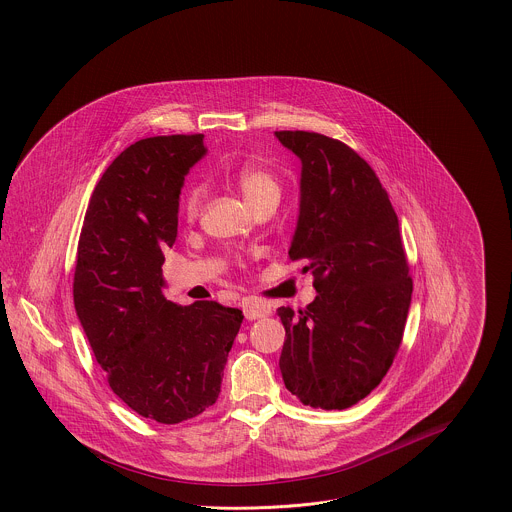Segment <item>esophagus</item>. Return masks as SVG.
<instances>
[{"instance_id": "1", "label": "esophagus", "mask_w": 512, "mask_h": 512, "mask_svg": "<svg viewBox=\"0 0 512 512\" xmlns=\"http://www.w3.org/2000/svg\"><path fill=\"white\" fill-rule=\"evenodd\" d=\"M271 312V307L267 303H257V301H245L243 303V314L247 320H257L263 318Z\"/></svg>"}]
</instances>
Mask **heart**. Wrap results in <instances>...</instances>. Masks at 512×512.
<instances>
[{
  "mask_svg": "<svg viewBox=\"0 0 512 512\" xmlns=\"http://www.w3.org/2000/svg\"><path fill=\"white\" fill-rule=\"evenodd\" d=\"M233 184L251 209L267 202L277 204L281 198V184L277 176L257 164H245L243 168H239L233 176ZM200 207H202V190L194 188L184 196L182 209L186 219L190 221L196 219L200 213Z\"/></svg>",
  "mask_w": 512,
  "mask_h": 512,
  "instance_id": "b5f03b06",
  "label": "heart"
}]
</instances>
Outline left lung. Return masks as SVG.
<instances>
[{
  "label": "left lung",
  "mask_w": 512,
  "mask_h": 512,
  "mask_svg": "<svg viewBox=\"0 0 512 512\" xmlns=\"http://www.w3.org/2000/svg\"><path fill=\"white\" fill-rule=\"evenodd\" d=\"M275 136L303 162L289 257L316 289L299 314L279 308L283 382L310 408H350L388 374L406 328L413 281L398 215L376 172L344 142L305 130Z\"/></svg>",
  "instance_id": "8db88e82"
}]
</instances>
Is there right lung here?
I'll return each mask as SVG.
<instances>
[{"instance_id": "obj_1", "label": "right lung", "mask_w": 512, "mask_h": 512, "mask_svg": "<svg viewBox=\"0 0 512 512\" xmlns=\"http://www.w3.org/2000/svg\"><path fill=\"white\" fill-rule=\"evenodd\" d=\"M204 154V134L130 144L104 170L77 249L75 310L108 386L138 415L168 425L215 404L243 322L239 308L180 307L162 291L184 178Z\"/></svg>"}]
</instances>
